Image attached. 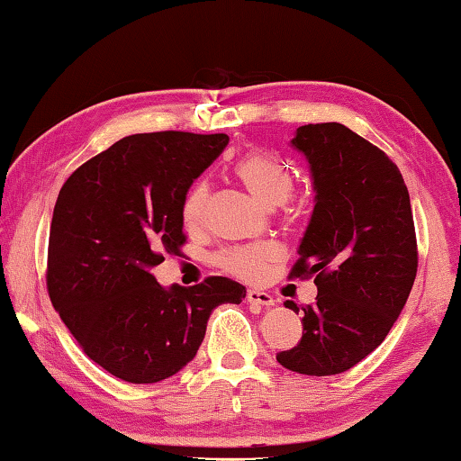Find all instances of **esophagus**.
<instances>
[{"mask_svg": "<svg viewBox=\"0 0 461 461\" xmlns=\"http://www.w3.org/2000/svg\"><path fill=\"white\" fill-rule=\"evenodd\" d=\"M246 300L249 304H259V306H266V308H270V306H274V298L267 294V292H262V290H256V288H252V290H248V294H246Z\"/></svg>", "mask_w": 461, "mask_h": 461, "instance_id": "obj_1", "label": "esophagus"}]
</instances>
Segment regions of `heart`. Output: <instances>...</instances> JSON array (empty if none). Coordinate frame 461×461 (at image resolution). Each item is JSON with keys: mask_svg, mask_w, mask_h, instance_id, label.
Here are the masks:
<instances>
[{"mask_svg": "<svg viewBox=\"0 0 461 461\" xmlns=\"http://www.w3.org/2000/svg\"><path fill=\"white\" fill-rule=\"evenodd\" d=\"M233 171H236L240 181L248 187L249 194L267 207L286 203L296 185L294 173L288 169V165H284L278 157L262 153V150H252V153L240 157L236 165H233ZM207 199L209 183L205 179H197L187 189L181 203V217L187 228H195V225L203 221ZM276 258H278V249L274 246H236L223 249L217 256V264L233 276L254 280L264 274L266 266L274 262Z\"/></svg>", "mask_w": 461, "mask_h": 461, "instance_id": "heart-1", "label": "heart"}]
</instances>
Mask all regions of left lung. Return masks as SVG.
<instances>
[{
	"label": "left lung",
	"mask_w": 461,
	"mask_h": 461,
	"mask_svg": "<svg viewBox=\"0 0 461 461\" xmlns=\"http://www.w3.org/2000/svg\"><path fill=\"white\" fill-rule=\"evenodd\" d=\"M292 145L311 163L316 205L288 276H314L318 294L308 306L284 303L303 314V339L276 361L300 375H339L381 345L413 288L411 202L397 165L345 124H304Z\"/></svg>",
	"instance_id": "8db88e82"
}]
</instances>
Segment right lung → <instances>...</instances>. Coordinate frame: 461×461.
Wrapping results in <instances>:
<instances>
[{
	"label": "right lung",
	"mask_w": 461,
	"mask_h": 461,
	"mask_svg": "<svg viewBox=\"0 0 461 461\" xmlns=\"http://www.w3.org/2000/svg\"><path fill=\"white\" fill-rule=\"evenodd\" d=\"M230 137L183 131L116 140L56 199L46 286L85 355L127 383H158L194 361L207 318L246 288L223 276L165 290L150 274L185 246L181 203Z\"/></svg>",
	"instance_id": "add662e5"
}]
</instances>
